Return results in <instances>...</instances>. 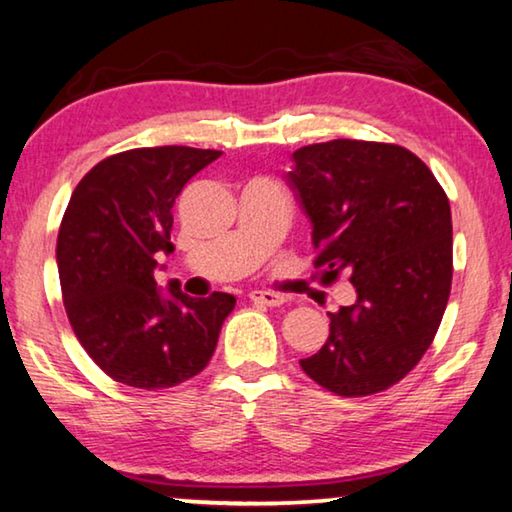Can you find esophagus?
Instances as JSON below:
<instances>
[{
    "label": "esophagus",
    "instance_id": "esophagus-1",
    "mask_svg": "<svg viewBox=\"0 0 512 512\" xmlns=\"http://www.w3.org/2000/svg\"><path fill=\"white\" fill-rule=\"evenodd\" d=\"M249 300L254 304H263V306H279L286 302V297L279 293H270V290H251Z\"/></svg>",
    "mask_w": 512,
    "mask_h": 512
}]
</instances>
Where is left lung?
<instances>
[{"label": "left lung", "mask_w": 512, "mask_h": 512, "mask_svg": "<svg viewBox=\"0 0 512 512\" xmlns=\"http://www.w3.org/2000/svg\"><path fill=\"white\" fill-rule=\"evenodd\" d=\"M322 283L350 274L357 300L329 313L302 371L338 396L389 389L426 355L453 277L451 206L432 171L396 144L334 139L290 155Z\"/></svg>", "instance_id": "obj_1"}]
</instances>
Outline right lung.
<instances>
[{
  "label": "right lung",
  "mask_w": 512,
  "mask_h": 512,
  "mask_svg": "<svg viewBox=\"0 0 512 512\" xmlns=\"http://www.w3.org/2000/svg\"><path fill=\"white\" fill-rule=\"evenodd\" d=\"M222 151L132 148L98 162L70 196L57 267L70 325L116 382L169 389L208 366L235 306L229 293L190 297L157 288V254H171L174 203Z\"/></svg>",
  "instance_id": "add662e5"
}]
</instances>
